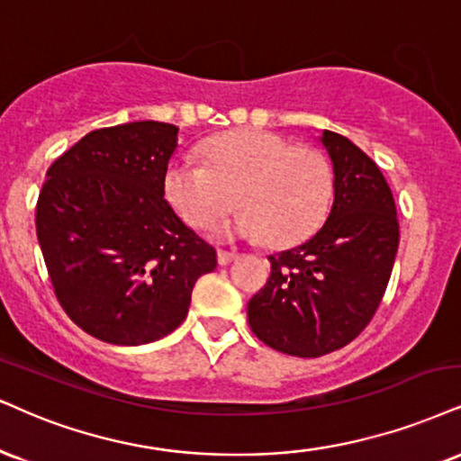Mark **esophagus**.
I'll list each match as a JSON object with an SVG mask.
<instances>
[{
  "mask_svg": "<svg viewBox=\"0 0 461 461\" xmlns=\"http://www.w3.org/2000/svg\"><path fill=\"white\" fill-rule=\"evenodd\" d=\"M235 258H237V254L230 252V249H218V263L220 265H229Z\"/></svg>",
  "mask_w": 461,
  "mask_h": 461,
  "instance_id": "34e87169",
  "label": "esophagus"
}]
</instances>
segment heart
I'll return each instance as SVG.
<instances>
[{
	"mask_svg": "<svg viewBox=\"0 0 461 461\" xmlns=\"http://www.w3.org/2000/svg\"><path fill=\"white\" fill-rule=\"evenodd\" d=\"M201 156L203 164L177 160L164 175V196L194 229L213 224L237 201L243 209L215 226V235L291 246L325 221L333 168L318 149L265 130H237L209 139Z\"/></svg>",
	"mask_w": 461,
	"mask_h": 461,
	"instance_id": "heart-1",
	"label": "heart"
}]
</instances>
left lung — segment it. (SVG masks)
Returning a JSON list of instances; mask_svg holds the SVG:
<instances>
[{
	"label": "left lung",
	"instance_id": "left-lung-1",
	"mask_svg": "<svg viewBox=\"0 0 461 461\" xmlns=\"http://www.w3.org/2000/svg\"><path fill=\"white\" fill-rule=\"evenodd\" d=\"M333 162V204L308 241L269 257L271 276L248 303L254 335L293 357L344 348L376 314L393 271L400 224L376 162L342 134L321 136Z\"/></svg>",
	"mask_w": 461,
	"mask_h": 461
}]
</instances>
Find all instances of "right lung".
<instances>
[{
	"label": "right lung",
	"instance_id": "right-lung-1",
	"mask_svg": "<svg viewBox=\"0 0 461 461\" xmlns=\"http://www.w3.org/2000/svg\"><path fill=\"white\" fill-rule=\"evenodd\" d=\"M179 128L132 122L94 130L47 170L36 232L66 314L102 342L149 344L187 314L215 249L164 198Z\"/></svg>",
	"mask_w": 461,
	"mask_h": 461
}]
</instances>
